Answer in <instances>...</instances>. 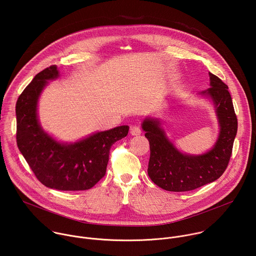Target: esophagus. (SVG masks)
<instances>
[{
  "mask_svg": "<svg viewBox=\"0 0 256 256\" xmlns=\"http://www.w3.org/2000/svg\"><path fill=\"white\" fill-rule=\"evenodd\" d=\"M140 134H142V130H140V126H130V134L132 136H138Z\"/></svg>",
  "mask_w": 256,
  "mask_h": 256,
  "instance_id": "34e87169",
  "label": "esophagus"
}]
</instances>
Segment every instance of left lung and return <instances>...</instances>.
<instances>
[{"instance_id": "obj_1", "label": "left lung", "mask_w": 256, "mask_h": 256, "mask_svg": "<svg viewBox=\"0 0 256 256\" xmlns=\"http://www.w3.org/2000/svg\"><path fill=\"white\" fill-rule=\"evenodd\" d=\"M210 87L202 93L214 101L221 130L214 147L206 154L188 156L180 153L166 138L156 120L142 122L150 144L148 174L159 188L168 192H188L216 180L225 172L237 134V116L228 86L208 72Z\"/></svg>"}]
</instances>
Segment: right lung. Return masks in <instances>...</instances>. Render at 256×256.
Masks as SVG:
<instances>
[{
	"label": "right lung",
	"mask_w": 256,
	"mask_h": 256,
	"mask_svg": "<svg viewBox=\"0 0 256 256\" xmlns=\"http://www.w3.org/2000/svg\"><path fill=\"white\" fill-rule=\"evenodd\" d=\"M58 70L50 66L36 75L16 103L17 146L29 167L44 186L58 190H87L105 175L112 146L126 136L128 126L100 132L80 142L60 144L38 124V97Z\"/></svg>",
	"instance_id": "add662e5"
}]
</instances>
